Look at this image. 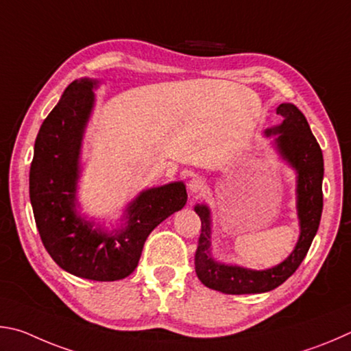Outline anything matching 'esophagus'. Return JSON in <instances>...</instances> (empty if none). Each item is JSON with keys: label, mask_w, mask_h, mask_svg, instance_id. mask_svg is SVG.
Returning <instances> with one entry per match:
<instances>
[{"label": "esophagus", "mask_w": 351, "mask_h": 351, "mask_svg": "<svg viewBox=\"0 0 351 351\" xmlns=\"http://www.w3.org/2000/svg\"><path fill=\"white\" fill-rule=\"evenodd\" d=\"M205 188H206V182L199 176L193 177V179L188 182V189L191 194H202L205 191Z\"/></svg>", "instance_id": "esophagus-1"}]
</instances>
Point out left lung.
Listing matches in <instances>:
<instances>
[{"label":"left lung","instance_id":"8db88e82","mask_svg":"<svg viewBox=\"0 0 351 351\" xmlns=\"http://www.w3.org/2000/svg\"><path fill=\"white\" fill-rule=\"evenodd\" d=\"M280 125L265 129V137H274L271 146L278 156L296 172V211L299 239L290 256L267 269H251L236 263L219 262L211 253L213 219L206 204H197L194 211L202 220V232L195 251V274L202 284L226 294L267 293L284 284L305 259L322 216L324 157L305 115L293 103L276 108Z\"/></svg>","mask_w":351,"mask_h":351}]
</instances>
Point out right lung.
Returning a JSON list of instances; mask_svg holds the SVG:
<instances>
[{"label":"right lung","mask_w":351,"mask_h":351,"mask_svg":"<svg viewBox=\"0 0 351 351\" xmlns=\"http://www.w3.org/2000/svg\"><path fill=\"white\" fill-rule=\"evenodd\" d=\"M100 82L83 77L64 89L36 135L29 194L43 245L60 268L77 278L112 282L138 265L151 231L180 211L188 194L183 182L143 189L106 228L80 211L82 147Z\"/></svg>","instance_id":"1"}]
</instances>
